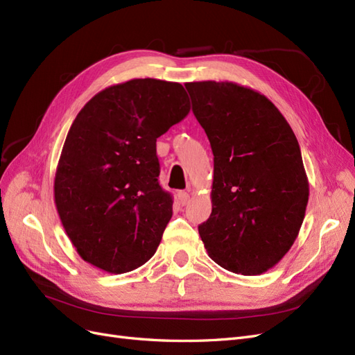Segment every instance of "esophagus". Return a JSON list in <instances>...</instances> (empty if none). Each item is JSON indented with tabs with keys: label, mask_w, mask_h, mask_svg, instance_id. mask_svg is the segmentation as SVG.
Segmentation results:
<instances>
[{
	"label": "esophagus",
	"mask_w": 355,
	"mask_h": 355,
	"mask_svg": "<svg viewBox=\"0 0 355 355\" xmlns=\"http://www.w3.org/2000/svg\"><path fill=\"white\" fill-rule=\"evenodd\" d=\"M178 201H179L180 206H187L188 201H189V194H188V192H185V191L178 192Z\"/></svg>",
	"instance_id": "obj_1"
}]
</instances>
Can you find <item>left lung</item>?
<instances>
[{"label":"left lung","mask_w":355,"mask_h":355,"mask_svg":"<svg viewBox=\"0 0 355 355\" xmlns=\"http://www.w3.org/2000/svg\"><path fill=\"white\" fill-rule=\"evenodd\" d=\"M185 87L214 157L200 237L225 270L259 275L283 259L305 218L309 184L297 139L259 92L230 81Z\"/></svg>","instance_id":"obj_1"}]
</instances>
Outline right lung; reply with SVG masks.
I'll return each mask as SVG.
<instances>
[{
  "instance_id": "add662e5",
  "label": "right lung",
  "mask_w": 355,
  "mask_h": 355,
  "mask_svg": "<svg viewBox=\"0 0 355 355\" xmlns=\"http://www.w3.org/2000/svg\"><path fill=\"white\" fill-rule=\"evenodd\" d=\"M179 83L135 78L99 92L75 118L55 176V202L85 262L111 272L154 256L173 214L158 184L157 137L184 120Z\"/></svg>"
}]
</instances>
